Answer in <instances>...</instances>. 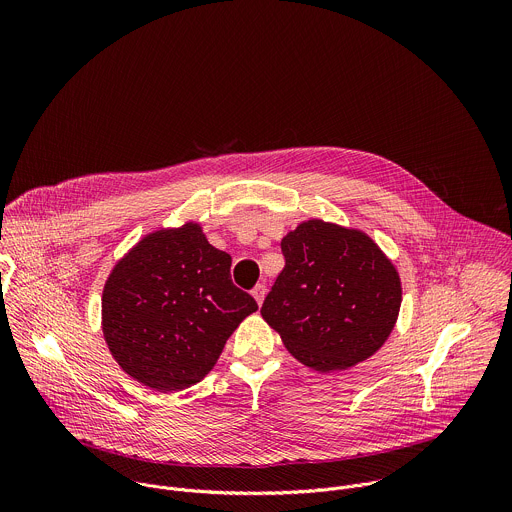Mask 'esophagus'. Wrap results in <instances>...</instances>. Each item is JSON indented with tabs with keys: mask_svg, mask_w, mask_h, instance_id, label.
<instances>
[{
	"mask_svg": "<svg viewBox=\"0 0 512 512\" xmlns=\"http://www.w3.org/2000/svg\"><path fill=\"white\" fill-rule=\"evenodd\" d=\"M251 294H253L255 302L261 306V304H263V298H265V285H263V283H257V285L251 289Z\"/></svg>",
	"mask_w": 512,
	"mask_h": 512,
	"instance_id": "obj_1",
	"label": "esophagus"
}]
</instances>
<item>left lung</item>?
I'll list each match as a JSON object with an SVG mask.
<instances>
[{
	"instance_id": "1",
	"label": "left lung",
	"mask_w": 512,
	"mask_h": 512,
	"mask_svg": "<svg viewBox=\"0 0 512 512\" xmlns=\"http://www.w3.org/2000/svg\"><path fill=\"white\" fill-rule=\"evenodd\" d=\"M285 259L261 316L306 367L332 373L375 354L391 334L401 281L364 233L322 221L281 241Z\"/></svg>"
}]
</instances>
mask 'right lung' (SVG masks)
I'll return each instance as SVG.
<instances>
[{
  "label": "right lung",
  "mask_w": 512,
  "mask_h": 512,
  "mask_svg": "<svg viewBox=\"0 0 512 512\" xmlns=\"http://www.w3.org/2000/svg\"><path fill=\"white\" fill-rule=\"evenodd\" d=\"M257 302L231 279V255L198 225L156 231L113 269L103 334L121 369L160 393L196 385Z\"/></svg>",
  "instance_id": "add662e5"
}]
</instances>
